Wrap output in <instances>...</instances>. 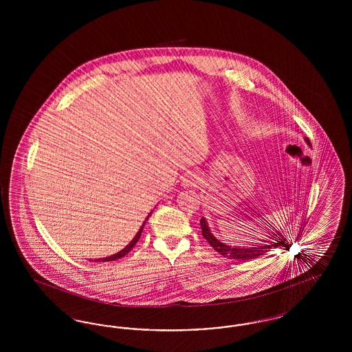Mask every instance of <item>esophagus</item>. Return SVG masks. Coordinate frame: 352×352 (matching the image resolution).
<instances>
[{
  "mask_svg": "<svg viewBox=\"0 0 352 352\" xmlns=\"http://www.w3.org/2000/svg\"><path fill=\"white\" fill-rule=\"evenodd\" d=\"M199 182H201L199 174H197L194 171H188L187 174H184V177L182 178V184L184 187H195L197 184H199Z\"/></svg>",
  "mask_w": 352,
  "mask_h": 352,
  "instance_id": "1",
  "label": "esophagus"
}]
</instances>
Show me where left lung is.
I'll list each match as a JSON object with an SVG mask.
<instances>
[{
    "label": "left lung",
    "instance_id": "1",
    "mask_svg": "<svg viewBox=\"0 0 352 352\" xmlns=\"http://www.w3.org/2000/svg\"><path fill=\"white\" fill-rule=\"evenodd\" d=\"M305 142L311 148V144H310V140L309 138H303ZM201 234L203 237L210 243V245L219 252L221 256L224 257H228V258H234V260H252V258H257L260 256H264L265 253L277 248V247H286V239H285L283 234L280 231H277L274 228V232L270 234V239L273 241H270L268 244H260V245H256V247H232V245H227L224 243H221L220 240H218L214 234H211L210 231V227L207 224V220L203 217L201 219Z\"/></svg>",
    "mask_w": 352,
    "mask_h": 352
}]
</instances>
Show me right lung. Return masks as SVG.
I'll use <instances>...</instances> for the list:
<instances>
[{"instance_id": "obj_1", "label": "right lung", "mask_w": 352, "mask_h": 352, "mask_svg": "<svg viewBox=\"0 0 352 352\" xmlns=\"http://www.w3.org/2000/svg\"><path fill=\"white\" fill-rule=\"evenodd\" d=\"M151 214L146 217V219H145V221L142 223V226L140 227V230H138V232L135 234V236H134L133 239H132V241L124 248V250H121V251L118 252V253H115V254H112V256H109V257H102V258H96L95 261L96 263H105V261H115V260H118V258H121V257H124L125 254H128L129 252L132 251L133 250L134 245H135V243L138 241V239H140V236H141V232H142V230H144V227H145V224H146V220L149 219V217H151Z\"/></svg>"}]
</instances>
